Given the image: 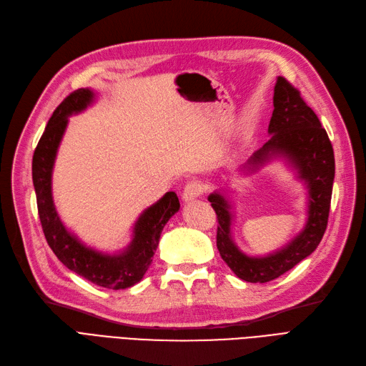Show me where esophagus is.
Returning a JSON list of instances; mask_svg holds the SVG:
<instances>
[{
    "label": "esophagus",
    "instance_id": "1",
    "mask_svg": "<svg viewBox=\"0 0 366 366\" xmlns=\"http://www.w3.org/2000/svg\"><path fill=\"white\" fill-rule=\"evenodd\" d=\"M203 194V186L198 182H189L183 189V199L184 201H194Z\"/></svg>",
    "mask_w": 366,
    "mask_h": 366
}]
</instances>
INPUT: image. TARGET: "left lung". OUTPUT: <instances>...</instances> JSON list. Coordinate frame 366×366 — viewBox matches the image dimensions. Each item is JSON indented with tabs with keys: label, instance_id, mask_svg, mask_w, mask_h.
Listing matches in <instances>:
<instances>
[{
	"label": "left lung",
	"instance_id": "1",
	"mask_svg": "<svg viewBox=\"0 0 366 366\" xmlns=\"http://www.w3.org/2000/svg\"><path fill=\"white\" fill-rule=\"evenodd\" d=\"M274 110L268 133L271 139L248 159L241 171H257L264 163L283 157L307 187V221L305 229L282 249L263 257H251L236 247L232 237V206L221 192L209 195L217 212V247L222 260L245 282L267 283L292 269L320 245L329 221L335 180V154L327 132L300 91L286 79H277Z\"/></svg>",
	"mask_w": 366,
	"mask_h": 366
}]
</instances>
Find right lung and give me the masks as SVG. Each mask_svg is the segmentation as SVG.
Returning a JSON list of instances; mask_svg holds the SVG:
<instances>
[{
	"label": "right lung",
	"instance_id": "obj_1",
	"mask_svg": "<svg viewBox=\"0 0 366 366\" xmlns=\"http://www.w3.org/2000/svg\"><path fill=\"white\" fill-rule=\"evenodd\" d=\"M94 99L95 92L91 89L74 91L53 112L33 154V184L42 230L57 259L91 283L118 291L142 280L153 262L163 227L179 212L180 201L175 192H167L156 204L144 210L134 224L132 242L118 254H106L86 247L77 236L66 230L53 201V167L68 118L83 112Z\"/></svg>",
	"mask_w": 366,
	"mask_h": 366
}]
</instances>
